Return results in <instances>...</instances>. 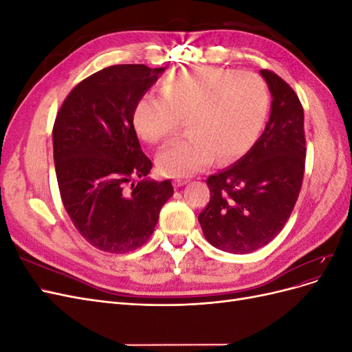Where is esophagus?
<instances>
[{"label": "esophagus", "instance_id": "34e87169", "mask_svg": "<svg viewBox=\"0 0 352 352\" xmlns=\"http://www.w3.org/2000/svg\"><path fill=\"white\" fill-rule=\"evenodd\" d=\"M186 184H188L186 179H175V180H173V185H175L176 188L184 186V185H186Z\"/></svg>", "mask_w": 352, "mask_h": 352}]
</instances>
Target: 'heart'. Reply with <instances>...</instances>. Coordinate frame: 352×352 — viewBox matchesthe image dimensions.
Wrapping results in <instances>:
<instances>
[{
  "mask_svg": "<svg viewBox=\"0 0 352 352\" xmlns=\"http://www.w3.org/2000/svg\"><path fill=\"white\" fill-rule=\"evenodd\" d=\"M162 97L146 94L132 113L136 133L160 144L185 120L186 135L157 157L170 177L190 176L208 166L233 162L258 140L270 107L265 82L252 72L202 66L175 72L163 80Z\"/></svg>",
  "mask_w": 352,
  "mask_h": 352,
  "instance_id": "b5f03b06",
  "label": "heart"
}]
</instances>
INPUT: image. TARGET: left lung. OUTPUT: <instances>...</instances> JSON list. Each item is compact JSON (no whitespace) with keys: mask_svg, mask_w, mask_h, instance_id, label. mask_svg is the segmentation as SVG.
<instances>
[{"mask_svg":"<svg viewBox=\"0 0 352 352\" xmlns=\"http://www.w3.org/2000/svg\"><path fill=\"white\" fill-rule=\"evenodd\" d=\"M272 94L270 119L251 150L207 179L210 201L198 220L221 251L248 254L267 245L286 225L300 195L305 167L304 110L278 74L260 70Z\"/></svg>","mask_w":352,"mask_h":352,"instance_id":"8db88e82","label":"left lung"}]
</instances>
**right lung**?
<instances>
[{"mask_svg": "<svg viewBox=\"0 0 352 352\" xmlns=\"http://www.w3.org/2000/svg\"><path fill=\"white\" fill-rule=\"evenodd\" d=\"M163 72L145 65L105 67L78 83L56 117L52 145L63 206L80 235L105 252L144 245L173 195L170 180L145 177L153 163L132 123L135 104Z\"/></svg>", "mask_w": 352, "mask_h": 352, "instance_id": "add662e5", "label": "right lung"}]
</instances>
